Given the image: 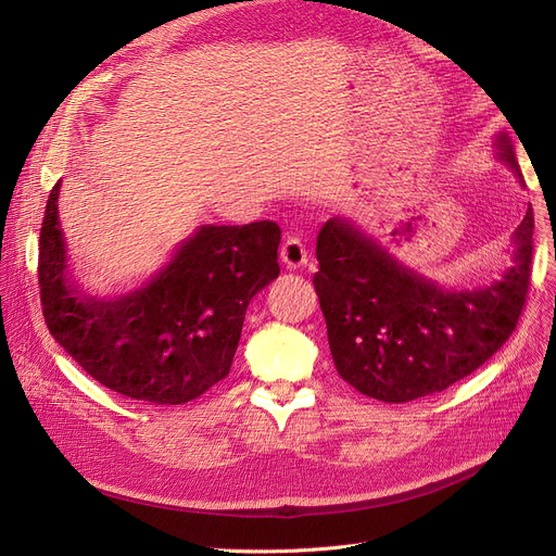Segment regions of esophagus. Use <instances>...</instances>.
Returning <instances> with one entry per match:
<instances>
[{
  "label": "esophagus",
  "instance_id": "34e87169",
  "mask_svg": "<svg viewBox=\"0 0 556 556\" xmlns=\"http://www.w3.org/2000/svg\"><path fill=\"white\" fill-rule=\"evenodd\" d=\"M280 260L290 266V269H299L307 262V251L299 237H287L280 247Z\"/></svg>",
  "mask_w": 556,
  "mask_h": 556
}]
</instances>
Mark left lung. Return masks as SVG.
<instances>
[{"label": "left lung", "instance_id": "obj_1", "mask_svg": "<svg viewBox=\"0 0 556 556\" xmlns=\"http://www.w3.org/2000/svg\"><path fill=\"white\" fill-rule=\"evenodd\" d=\"M497 160L522 173L506 131ZM534 212L516 228V257L502 280L450 292L399 264L344 218H328L317 237L313 282L338 374L388 404L442 392L479 369L510 338L529 292Z\"/></svg>", "mask_w": 556, "mask_h": 556}]
</instances>
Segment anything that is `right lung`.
Segmentation results:
<instances>
[{
  "instance_id": "1",
  "label": "right lung",
  "mask_w": 556,
  "mask_h": 556,
  "mask_svg": "<svg viewBox=\"0 0 556 556\" xmlns=\"http://www.w3.org/2000/svg\"><path fill=\"white\" fill-rule=\"evenodd\" d=\"M54 185L38 243L42 317L98 383L150 404H187L226 379L251 299L278 278L280 228L201 226L148 285L81 292L68 271Z\"/></svg>"
}]
</instances>
